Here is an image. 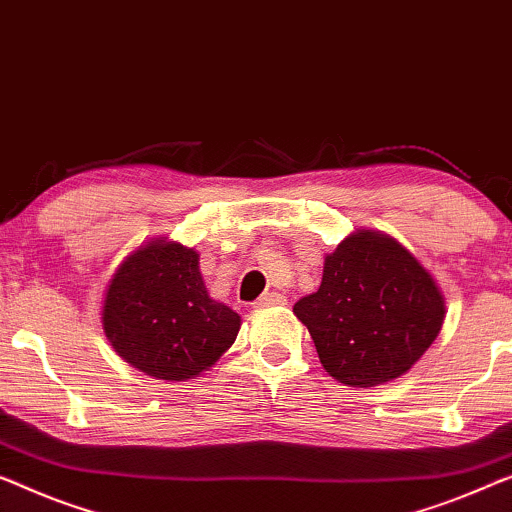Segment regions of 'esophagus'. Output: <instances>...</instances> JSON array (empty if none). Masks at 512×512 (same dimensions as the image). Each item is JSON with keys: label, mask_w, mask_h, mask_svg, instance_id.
Segmentation results:
<instances>
[{"label": "esophagus", "mask_w": 512, "mask_h": 512, "mask_svg": "<svg viewBox=\"0 0 512 512\" xmlns=\"http://www.w3.org/2000/svg\"><path fill=\"white\" fill-rule=\"evenodd\" d=\"M277 305H286V298L281 293H265L256 300V307H277Z\"/></svg>", "instance_id": "1"}]
</instances>
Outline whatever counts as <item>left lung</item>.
<instances>
[{"label":"left lung","instance_id":"1","mask_svg":"<svg viewBox=\"0 0 512 512\" xmlns=\"http://www.w3.org/2000/svg\"><path fill=\"white\" fill-rule=\"evenodd\" d=\"M321 365L351 388L404 376L436 337L446 298L402 242L358 228L325 254L316 293L295 302Z\"/></svg>","mask_w":512,"mask_h":512}]
</instances>
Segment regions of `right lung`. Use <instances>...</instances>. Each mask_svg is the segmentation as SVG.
<instances>
[{
    "instance_id": "1",
    "label": "right lung",
    "mask_w": 512,
    "mask_h": 512,
    "mask_svg": "<svg viewBox=\"0 0 512 512\" xmlns=\"http://www.w3.org/2000/svg\"><path fill=\"white\" fill-rule=\"evenodd\" d=\"M198 251L168 238L140 244L117 265L101 302L110 346L161 381L198 379L233 346L242 318L207 293Z\"/></svg>"
}]
</instances>
